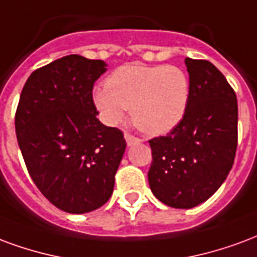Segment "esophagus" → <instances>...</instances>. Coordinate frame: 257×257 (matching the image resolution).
I'll use <instances>...</instances> for the list:
<instances>
[{
  "label": "esophagus",
  "instance_id": "obj_1",
  "mask_svg": "<svg viewBox=\"0 0 257 257\" xmlns=\"http://www.w3.org/2000/svg\"><path fill=\"white\" fill-rule=\"evenodd\" d=\"M124 138H126V142L128 147H131V145H134V144H138V142L141 141L140 138H137V137L131 136V134H128V133H126L124 134Z\"/></svg>",
  "mask_w": 257,
  "mask_h": 257
}]
</instances>
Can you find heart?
Listing matches in <instances>:
<instances>
[{
    "mask_svg": "<svg viewBox=\"0 0 257 257\" xmlns=\"http://www.w3.org/2000/svg\"><path fill=\"white\" fill-rule=\"evenodd\" d=\"M189 98V76L177 65H123L108 76L106 85L93 90V104L106 124L121 123L131 108L136 126L151 136L175 128Z\"/></svg>",
    "mask_w": 257,
    "mask_h": 257,
    "instance_id": "1",
    "label": "heart"
}]
</instances>
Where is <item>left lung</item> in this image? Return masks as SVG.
Segmentation results:
<instances>
[{
    "label": "left lung",
    "mask_w": 257,
    "mask_h": 257,
    "mask_svg": "<svg viewBox=\"0 0 257 257\" xmlns=\"http://www.w3.org/2000/svg\"><path fill=\"white\" fill-rule=\"evenodd\" d=\"M190 98L181 123L149 141L148 181L168 207L188 209L216 192L233 167L238 105L231 86L212 63L185 59Z\"/></svg>",
    "instance_id": "left-lung-1"
}]
</instances>
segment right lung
I'll list each match as a JSON object with an SVG mask.
<instances>
[{"mask_svg":"<svg viewBox=\"0 0 257 257\" xmlns=\"http://www.w3.org/2000/svg\"><path fill=\"white\" fill-rule=\"evenodd\" d=\"M102 60L69 54L35 69L19 100L15 127L37 188L61 211L86 213L109 200L126 149L119 128L104 126L93 104Z\"/></svg>","mask_w":257,"mask_h":257,"instance_id":"right-lung-1","label":"right lung"}]
</instances>
